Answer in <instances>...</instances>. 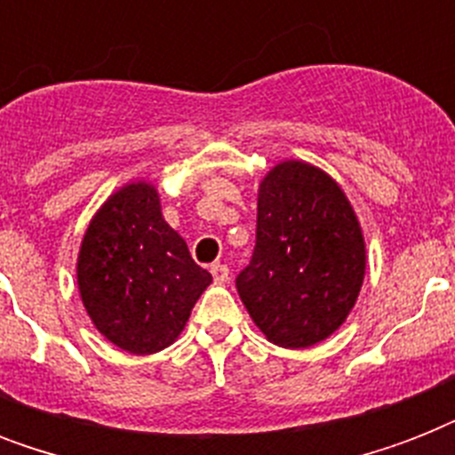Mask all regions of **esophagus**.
<instances>
[{
  "instance_id": "esophagus-1",
  "label": "esophagus",
  "mask_w": 455,
  "mask_h": 455,
  "mask_svg": "<svg viewBox=\"0 0 455 455\" xmlns=\"http://www.w3.org/2000/svg\"><path fill=\"white\" fill-rule=\"evenodd\" d=\"M210 271H212L214 283H227V281H228V267H227V264H212V267H210Z\"/></svg>"
}]
</instances>
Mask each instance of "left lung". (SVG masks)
I'll use <instances>...</instances> for the list:
<instances>
[{
  "label": "left lung",
  "instance_id": "obj_1",
  "mask_svg": "<svg viewBox=\"0 0 455 455\" xmlns=\"http://www.w3.org/2000/svg\"><path fill=\"white\" fill-rule=\"evenodd\" d=\"M366 274V243L345 191L323 170L285 160L262 179L257 241L235 288L269 342L302 349L349 316Z\"/></svg>",
  "mask_w": 455,
  "mask_h": 455
}]
</instances>
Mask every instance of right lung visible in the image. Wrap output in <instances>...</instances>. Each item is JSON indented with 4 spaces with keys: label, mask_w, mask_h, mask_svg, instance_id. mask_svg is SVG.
Listing matches in <instances>:
<instances>
[{
    "label": "right lung",
    "mask_w": 455,
    "mask_h": 455,
    "mask_svg": "<svg viewBox=\"0 0 455 455\" xmlns=\"http://www.w3.org/2000/svg\"><path fill=\"white\" fill-rule=\"evenodd\" d=\"M210 283L148 181L123 186L89 221L77 257L80 298L96 331L124 352L170 347Z\"/></svg>",
    "instance_id": "obj_1"
}]
</instances>
